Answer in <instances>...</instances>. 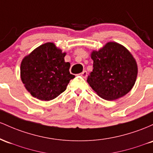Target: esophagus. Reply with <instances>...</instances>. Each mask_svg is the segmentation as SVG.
I'll use <instances>...</instances> for the list:
<instances>
[{
	"label": "esophagus",
	"mask_w": 153,
	"mask_h": 153,
	"mask_svg": "<svg viewBox=\"0 0 153 153\" xmlns=\"http://www.w3.org/2000/svg\"><path fill=\"white\" fill-rule=\"evenodd\" d=\"M80 74H81V76L83 77V78H86V77L87 76V71H83Z\"/></svg>",
	"instance_id": "1"
}]
</instances>
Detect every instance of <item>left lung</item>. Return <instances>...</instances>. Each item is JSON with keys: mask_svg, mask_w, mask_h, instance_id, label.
<instances>
[{"mask_svg": "<svg viewBox=\"0 0 153 153\" xmlns=\"http://www.w3.org/2000/svg\"><path fill=\"white\" fill-rule=\"evenodd\" d=\"M93 70L87 82L100 97L113 100L126 95L134 85L137 65L126 48L116 42H108L91 54Z\"/></svg>", "mask_w": 153, "mask_h": 153, "instance_id": "obj_1", "label": "left lung"}]
</instances>
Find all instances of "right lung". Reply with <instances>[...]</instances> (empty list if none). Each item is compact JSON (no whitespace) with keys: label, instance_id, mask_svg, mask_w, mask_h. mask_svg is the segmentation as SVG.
Listing matches in <instances>:
<instances>
[{"label":"right lung","instance_id":"obj_1","mask_svg":"<svg viewBox=\"0 0 153 153\" xmlns=\"http://www.w3.org/2000/svg\"><path fill=\"white\" fill-rule=\"evenodd\" d=\"M65 56L53 43L47 42L24 58L20 69L22 81L33 97L48 101L66 90L75 76L70 74V63L65 62Z\"/></svg>","mask_w":153,"mask_h":153}]
</instances>
